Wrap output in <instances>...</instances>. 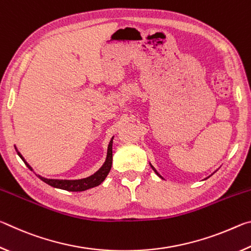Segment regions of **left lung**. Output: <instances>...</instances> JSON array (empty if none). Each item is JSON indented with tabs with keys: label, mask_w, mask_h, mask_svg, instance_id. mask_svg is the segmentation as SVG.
Wrapping results in <instances>:
<instances>
[{
	"label": "left lung",
	"mask_w": 251,
	"mask_h": 251,
	"mask_svg": "<svg viewBox=\"0 0 251 251\" xmlns=\"http://www.w3.org/2000/svg\"><path fill=\"white\" fill-rule=\"evenodd\" d=\"M151 168H152V169H154V172H155V173H156V174H157V175H158V176H159V177H161V176H160V175H159V174H158V173H157V172H156V169H155V168H154V167H152V166H151ZM161 178H163V177H161Z\"/></svg>",
	"instance_id": "8db88e82"
}]
</instances>
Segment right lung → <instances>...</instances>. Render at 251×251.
Returning <instances> with one entry per match:
<instances>
[{"label": "right lung", "mask_w": 251, "mask_h": 251, "mask_svg": "<svg viewBox=\"0 0 251 251\" xmlns=\"http://www.w3.org/2000/svg\"><path fill=\"white\" fill-rule=\"evenodd\" d=\"M113 138L109 142L108 150H107V157L103 166L100 168V171H97L94 175H92L87 178H83V179H76V180H63V179H49V178H44L42 176H39L40 179L43 180L46 184H49L52 187H56V188H61L64 190H69V192H83V190L93 188V187L99 186L100 184L104 181L106 176L108 175V173L112 168V161H113ZM19 156L22 158V160L25 163V165L33 171L32 167L24 160L23 156L18 151Z\"/></svg>", "instance_id": "add662e5"}]
</instances>
